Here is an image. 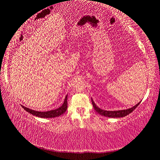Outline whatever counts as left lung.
Listing matches in <instances>:
<instances>
[{
	"mask_svg": "<svg viewBox=\"0 0 160 160\" xmlns=\"http://www.w3.org/2000/svg\"><path fill=\"white\" fill-rule=\"evenodd\" d=\"M92 103L94 110L98 113V114H100L103 116H105V117H108V118H122V117H125V116H127V115H129V113L133 112V110H134L136 108V107L139 105V103L141 102L138 103L136 106H134L131 108L127 109V110H116V111H108V110H104L98 108V107L96 106V104L94 103V102L93 101L92 99Z\"/></svg>",
	"mask_w": 160,
	"mask_h": 160,
	"instance_id": "left-lung-1",
	"label": "left lung"
}]
</instances>
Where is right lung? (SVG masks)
Instances as JSON below:
<instances>
[{
    "instance_id": "add662e5",
    "label": "right lung",
    "mask_w": 160,
    "mask_h": 160,
    "mask_svg": "<svg viewBox=\"0 0 160 160\" xmlns=\"http://www.w3.org/2000/svg\"><path fill=\"white\" fill-rule=\"evenodd\" d=\"M67 97H68V96H66V98H65L64 102H63V105L61 107H59V108L50 110V111H47V112L36 111V110H33L28 108H27V107H24L23 106H22V108L26 110V111L30 112L31 114L36 116V117L43 118H56V117H59V116L63 115V113H64L66 111V110H67V108H68Z\"/></svg>"
}]
</instances>
